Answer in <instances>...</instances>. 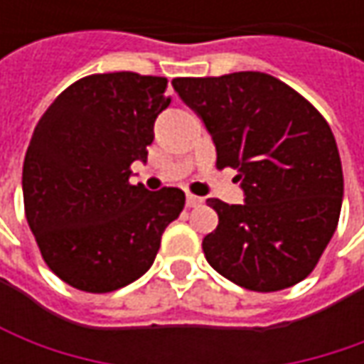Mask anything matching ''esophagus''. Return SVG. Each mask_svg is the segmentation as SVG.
<instances>
[{"mask_svg": "<svg viewBox=\"0 0 364 364\" xmlns=\"http://www.w3.org/2000/svg\"><path fill=\"white\" fill-rule=\"evenodd\" d=\"M200 204H203V198H200V196H194V194H188V196H186V206H190V208L200 206Z\"/></svg>", "mask_w": 364, "mask_h": 364, "instance_id": "34e87169", "label": "esophagus"}]
</instances>
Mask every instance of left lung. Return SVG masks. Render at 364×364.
<instances>
[{
  "label": "left lung",
  "mask_w": 364,
  "mask_h": 364,
  "mask_svg": "<svg viewBox=\"0 0 364 364\" xmlns=\"http://www.w3.org/2000/svg\"><path fill=\"white\" fill-rule=\"evenodd\" d=\"M217 147V168L237 170L243 204L208 198L218 227L203 241L213 269L251 291L306 279L336 231L343 164L330 125L310 101L265 73L174 78Z\"/></svg>",
  "instance_id": "obj_1"
}]
</instances>
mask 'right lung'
Returning <instances> with one entry per match:
<instances>
[{"label":"right lung","mask_w":364,"mask_h":364,"mask_svg":"<svg viewBox=\"0 0 364 364\" xmlns=\"http://www.w3.org/2000/svg\"><path fill=\"white\" fill-rule=\"evenodd\" d=\"M168 78L91 75L64 89L36 125L23 158L28 225L52 272L68 286L107 294L151 267L166 227L180 217V188L129 182L147 160Z\"/></svg>","instance_id":"add662e5"}]
</instances>
